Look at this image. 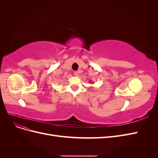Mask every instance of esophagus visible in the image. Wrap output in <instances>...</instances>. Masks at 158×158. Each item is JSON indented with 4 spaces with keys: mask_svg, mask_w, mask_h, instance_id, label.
<instances>
[{
    "mask_svg": "<svg viewBox=\"0 0 158 158\" xmlns=\"http://www.w3.org/2000/svg\"><path fill=\"white\" fill-rule=\"evenodd\" d=\"M74 76H78V72H77V71H75L74 73Z\"/></svg>",
    "mask_w": 158,
    "mask_h": 158,
    "instance_id": "1",
    "label": "esophagus"
}]
</instances>
